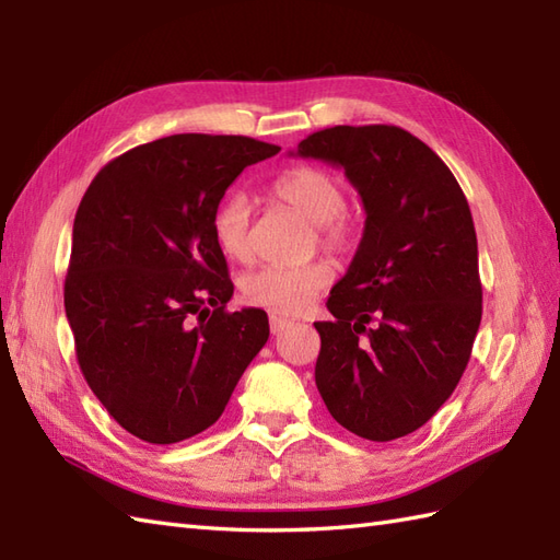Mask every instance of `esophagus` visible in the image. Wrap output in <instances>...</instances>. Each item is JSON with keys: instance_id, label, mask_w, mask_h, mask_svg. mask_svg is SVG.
<instances>
[{"instance_id": "obj_1", "label": "esophagus", "mask_w": 560, "mask_h": 560, "mask_svg": "<svg viewBox=\"0 0 560 560\" xmlns=\"http://www.w3.org/2000/svg\"><path fill=\"white\" fill-rule=\"evenodd\" d=\"M287 327H291V319H287V317H279V315H271V317H269V329H271V335H279V331H283Z\"/></svg>"}]
</instances>
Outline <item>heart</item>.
I'll return each mask as SVG.
<instances>
[{
	"instance_id": "1",
	"label": "heart",
	"mask_w": 560,
	"mask_h": 560,
	"mask_svg": "<svg viewBox=\"0 0 560 560\" xmlns=\"http://www.w3.org/2000/svg\"><path fill=\"white\" fill-rule=\"evenodd\" d=\"M281 205L315 225L317 243L331 255H347L355 245V225L347 213V185L323 165H293L271 185ZM213 237L233 261L253 257V207L243 192H229L213 213ZM331 279L325 261L305 267H261L241 281L243 299L277 315H301Z\"/></svg>"
}]
</instances>
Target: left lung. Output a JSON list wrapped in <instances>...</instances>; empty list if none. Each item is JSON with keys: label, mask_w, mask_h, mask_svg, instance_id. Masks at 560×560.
<instances>
[{"label": "left lung", "mask_w": 560, "mask_h": 560, "mask_svg": "<svg viewBox=\"0 0 560 560\" xmlns=\"http://www.w3.org/2000/svg\"><path fill=\"white\" fill-rule=\"evenodd\" d=\"M299 156L341 165L359 189L365 229L315 323V385L347 431L375 443L413 433L443 407L481 325L479 249L455 175L395 125H337Z\"/></svg>", "instance_id": "obj_1"}]
</instances>
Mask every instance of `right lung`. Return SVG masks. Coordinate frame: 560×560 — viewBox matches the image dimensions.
<instances>
[{"label": "right lung", "instance_id": "right-lung-1", "mask_svg": "<svg viewBox=\"0 0 560 560\" xmlns=\"http://www.w3.org/2000/svg\"><path fill=\"white\" fill-rule=\"evenodd\" d=\"M279 151L249 137H163L103 165L81 199L65 279L77 361L139 440L207 431L269 339L265 311H225L233 281L211 223L235 177Z\"/></svg>", "mask_w": 560, "mask_h": 560}]
</instances>
